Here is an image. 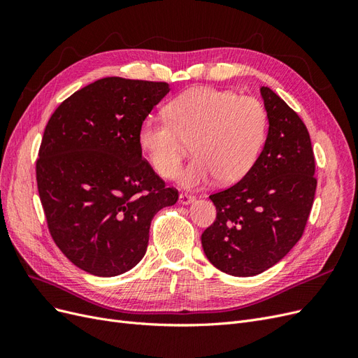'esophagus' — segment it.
I'll list each match as a JSON object with an SVG mask.
<instances>
[{
	"label": "esophagus",
	"instance_id": "obj_1",
	"mask_svg": "<svg viewBox=\"0 0 358 358\" xmlns=\"http://www.w3.org/2000/svg\"><path fill=\"white\" fill-rule=\"evenodd\" d=\"M179 201H180V204H191V203H194L196 201V197L194 196H191V194H187V192H182L180 196H179Z\"/></svg>",
	"mask_w": 358,
	"mask_h": 358
}]
</instances>
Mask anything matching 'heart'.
Segmentation results:
<instances>
[{"label": "heart", "mask_w": 358, "mask_h": 358, "mask_svg": "<svg viewBox=\"0 0 358 358\" xmlns=\"http://www.w3.org/2000/svg\"><path fill=\"white\" fill-rule=\"evenodd\" d=\"M167 117L146 116L138 127V146L159 176L171 178L191 145L196 159L176 176L189 189L208 185L215 178L222 185L241 180L266 138L263 104L231 91H188L169 104Z\"/></svg>", "instance_id": "b5f03b06"}]
</instances>
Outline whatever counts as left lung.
Instances as JSON below:
<instances>
[{"label": "left lung", "instance_id": "obj_1", "mask_svg": "<svg viewBox=\"0 0 358 358\" xmlns=\"http://www.w3.org/2000/svg\"><path fill=\"white\" fill-rule=\"evenodd\" d=\"M262 154L242 180L212 194L215 222L201 234L209 262L231 276H255L279 263L305 230L315 197V158L306 125L267 86Z\"/></svg>", "mask_w": 358, "mask_h": 358}]
</instances>
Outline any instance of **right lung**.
Masks as SVG:
<instances>
[{"label":"right lung","instance_id":"1","mask_svg":"<svg viewBox=\"0 0 358 358\" xmlns=\"http://www.w3.org/2000/svg\"><path fill=\"white\" fill-rule=\"evenodd\" d=\"M169 91L166 82L104 78L62 101L46 125L36 170L49 231L94 276L133 268L146 254L154 215L178 201L137 140Z\"/></svg>","mask_w":358,"mask_h":358}]
</instances>
